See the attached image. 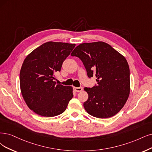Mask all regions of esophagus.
I'll list each match as a JSON object with an SVG mask.
<instances>
[{"label":"esophagus","instance_id":"34e87169","mask_svg":"<svg viewBox=\"0 0 152 152\" xmlns=\"http://www.w3.org/2000/svg\"><path fill=\"white\" fill-rule=\"evenodd\" d=\"M74 90L76 92H81L83 90L82 87H74Z\"/></svg>","mask_w":152,"mask_h":152}]
</instances>
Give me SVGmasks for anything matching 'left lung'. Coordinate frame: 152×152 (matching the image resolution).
<instances>
[{
	"label": "left lung",
	"instance_id": "left-lung-1",
	"mask_svg": "<svg viewBox=\"0 0 152 152\" xmlns=\"http://www.w3.org/2000/svg\"><path fill=\"white\" fill-rule=\"evenodd\" d=\"M71 55L82 61L89 77L97 78V85L84 88L88 94L83 104L88 113L107 118L118 113L130 91V68L124 56L102 41L81 44Z\"/></svg>",
	"mask_w": 152,
	"mask_h": 152
}]
</instances>
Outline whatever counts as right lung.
I'll return each mask as SVG.
<instances>
[{
    "mask_svg": "<svg viewBox=\"0 0 152 152\" xmlns=\"http://www.w3.org/2000/svg\"><path fill=\"white\" fill-rule=\"evenodd\" d=\"M75 46L47 42L24 59L20 72V91L28 107L36 114L53 117L66 110L73 97L72 88L56 85L54 75L61 71L64 61Z\"/></svg>",
    "mask_w": 152,
    "mask_h": 152,
    "instance_id": "obj_1",
    "label": "right lung"
}]
</instances>
